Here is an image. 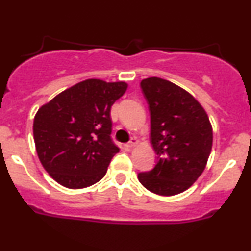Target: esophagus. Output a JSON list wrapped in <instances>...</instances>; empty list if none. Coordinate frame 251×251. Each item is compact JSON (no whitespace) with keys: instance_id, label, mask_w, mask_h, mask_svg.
<instances>
[{"instance_id":"1","label":"esophagus","mask_w":251,"mask_h":251,"mask_svg":"<svg viewBox=\"0 0 251 251\" xmlns=\"http://www.w3.org/2000/svg\"><path fill=\"white\" fill-rule=\"evenodd\" d=\"M138 143H139V142H138L137 138H132V139L129 140L128 143L125 144V146H126V148H127V149H131V148H134V146L137 145Z\"/></svg>"}]
</instances>
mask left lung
<instances>
[{
  "label": "left lung",
  "mask_w": 251,
  "mask_h": 251,
  "mask_svg": "<svg viewBox=\"0 0 251 251\" xmlns=\"http://www.w3.org/2000/svg\"><path fill=\"white\" fill-rule=\"evenodd\" d=\"M140 87L151 114L157 164L138 174V179L153 194L178 195L203 174L212 149V126L203 106L176 83L152 76L142 80Z\"/></svg>",
  "instance_id": "1"
}]
</instances>
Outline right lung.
Returning a JSON list of instances; mask_svg holds the SVG:
<instances>
[{"label": "right lung", "instance_id": "1", "mask_svg": "<svg viewBox=\"0 0 251 251\" xmlns=\"http://www.w3.org/2000/svg\"><path fill=\"white\" fill-rule=\"evenodd\" d=\"M127 83L87 79L65 89L36 112L33 124L39 159L54 180L82 189L102 179L113 155L111 107Z\"/></svg>", "mask_w": 251, "mask_h": 251}]
</instances>
